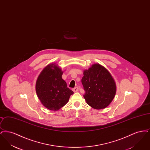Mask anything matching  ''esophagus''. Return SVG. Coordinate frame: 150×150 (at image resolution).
I'll return each instance as SVG.
<instances>
[{"instance_id": "esophagus-1", "label": "esophagus", "mask_w": 150, "mask_h": 150, "mask_svg": "<svg viewBox=\"0 0 150 150\" xmlns=\"http://www.w3.org/2000/svg\"><path fill=\"white\" fill-rule=\"evenodd\" d=\"M78 86H76V87H75V88H74L72 89V91H73L74 92H76L78 91Z\"/></svg>"}]
</instances>
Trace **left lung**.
I'll return each mask as SVG.
<instances>
[{
	"instance_id": "obj_1",
	"label": "left lung",
	"mask_w": 150,
	"mask_h": 150,
	"mask_svg": "<svg viewBox=\"0 0 150 150\" xmlns=\"http://www.w3.org/2000/svg\"><path fill=\"white\" fill-rule=\"evenodd\" d=\"M88 105L97 110L105 108L112 102L116 93V84L110 73L100 64H94L84 71L81 79Z\"/></svg>"
}]
</instances>
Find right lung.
<instances>
[{"label": "right lung", "instance_id": "right-lung-1", "mask_svg": "<svg viewBox=\"0 0 150 150\" xmlns=\"http://www.w3.org/2000/svg\"><path fill=\"white\" fill-rule=\"evenodd\" d=\"M63 72L54 64H48L37 79L36 92L44 107L57 111L67 103L73 91L62 78Z\"/></svg>", "mask_w": 150, "mask_h": 150}]
</instances>
